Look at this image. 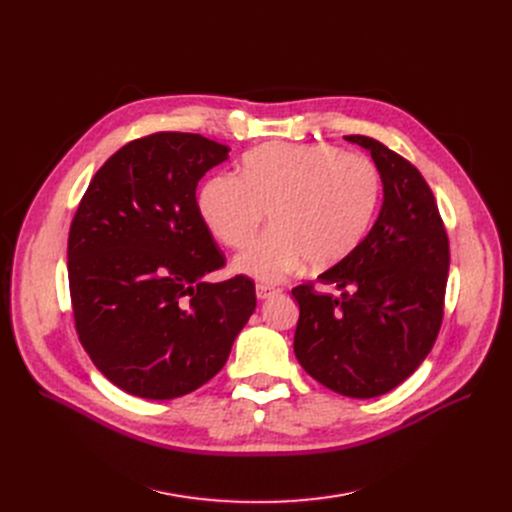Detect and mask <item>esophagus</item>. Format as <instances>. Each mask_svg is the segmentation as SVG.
<instances>
[{
	"instance_id": "esophagus-1",
	"label": "esophagus",
	"mask_w": 512,
	"mask_h": 512,
	"mask_svg": "<svg viewBox=\"0 0 512 512\" xmlns=\"http://www.w3.org/2000/svg\"><path fill=\"white\" fill-rule=\"evenodd\" d=\"M255 290H257V299H267V297H272V294H276V292H278V288H276V286L263 284V282H259V284L255 286Z\"/></svg>"
}]
</instances>
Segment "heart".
Instances as JSON below:
<instances>
[{
  "instance_id": "obj_1",
  "label": "heart",
  "mask_w": 512,
  "mask_h": 512,
  "mask_svg": "<svg viewBox=\"0 0 512 512\" xmlns=\"http://www.w3.org/2000/svg\"><path fill=\"white\" fill-rule=\"evenodd\" d=\"M380 174L361 153L326 143H267L242 159V176L218 174L199 207L226 247L249 245L270 209L272 228L236 259V270L282 280L307 259L330 265L351 253L380 203Z\"/></svg>"
}]
</instances>
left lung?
I'll return each instance as SVG.
<instances>
[{
	"label": "left lung",
	"mask_w": 512,
	"mask_h": 512,
	"mask_svg": "<svg viewBox=\"0 0 512 512\" xmlns=\"http://www.w3.org/2000/svg\"><path fill=\"white\" fill-rule=\"evenodd\" d=\"M384 182L378 222L315 282L292 288L299 303L294 355L326 388L373 398L405 382L432 351L444 319L450 245L432 188L409 159L363 134Z\"/></svg>",
	"instance_id": "8db88e82"
}]
</instances>
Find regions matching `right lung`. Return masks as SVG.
I'll list each match as a JSON object with an SVG mask.
<instances>
[{
  "instance_id": "add662e5",
  "label": "right lung",
  "mask_w": 512,
  "mask_h": 512,
  "mask_svg": "<svg viewBox=\"0 0 512 512\" xmlns=\"http://www.w3.org/2000/svg\"><path fill=\"white\" fill-rule=\"evenodd\" d=\"M228 147L161 130L118 149L91 178L68 234V284L80 344L107 380L149 400L209 382L255 311V282L209 284L226 257L197 184Z\"/></svg>"
}]
</instances>
